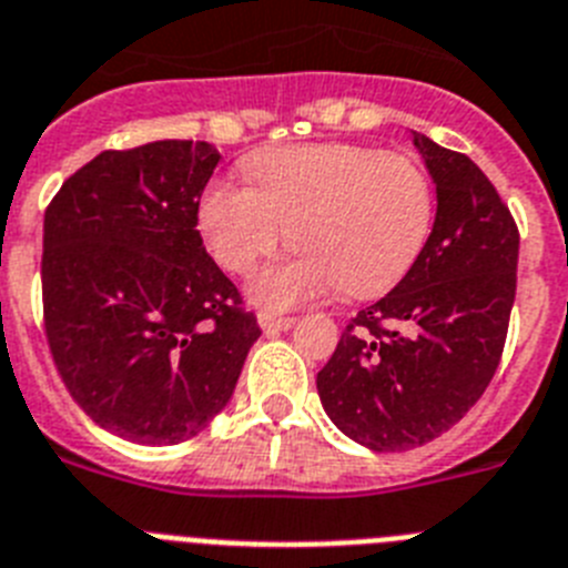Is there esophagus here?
Instances as JSON below:
<instances>
[{
  "mask_svg": "<svg viewBox=\"0 0 568 568\" xmlns=\"http://www.w3.org/2000/svg\"><path fill=\"white\" fill-rule=\"evenodd\" d=\"M294 323H297L294 317H274V314H260V328H263L265 334L288 332V328H294Z\"/></svg>",
  "mask_w": 568,
  "mask_h": 568,
  "instance_id": "1",
  "label": "esophagus"
}]
</instances>
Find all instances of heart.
<instances>
[{"instance_id":"b5f03b06","label":"heart","mask_w":568,"mask_h":568,"mask_svg":"<svg viewBox=\"0 0 568 568\" xmlns=\"http://www.w3.org/2000/svg\"><path fill=\"white\" fill-rule=\"evenodd\" d=\"M254 185L214 180L196 225L223 268L245 274L288 236L300 251L260 271L251 294L271 312L343 288L368 297L392 288L426 248L434 225L432 180L406 154L317 142L260 151Z\"/></svg>"}]
</instances>
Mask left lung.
Instances as JSON below:
<instances>
[{
  "instance_id": "8db88e82",
  "label": "left lung",
  "mask_w": 568,
  "mask_h": 568,
  "mask_svg": "<svg viewBox=\"0 0 568 568\" xmlns=\"http://www.w3.org/2000/svg\"><path fill=\"white\" fill-rule=\"evenodd\" d=\"M412 136L437 191L428 243L317 374L325 414L372 452L423 446L463 420L495 377L517 288L520 234L489 176Z\"/></svg>"
}]
</instances>
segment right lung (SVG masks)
Segmentation results:
<instances>
[{
	"mask_svg": "<svg viewBox=\"0 0 568 568\" xmlns=\"http://www.w3.org/2000/svg\"><path fill=\"white\" fill-rule=\"evenodd\" d=\"M220 151L156 140L102 151L45 211V334L73 400L142 446L191 440L229 406L256 317L202 245Z\"/></svg>",
	"mask_w": 568,
	"mask_h": 568,
	"instance_id": "1",
	"label": "right lung"
}]
</instances>
